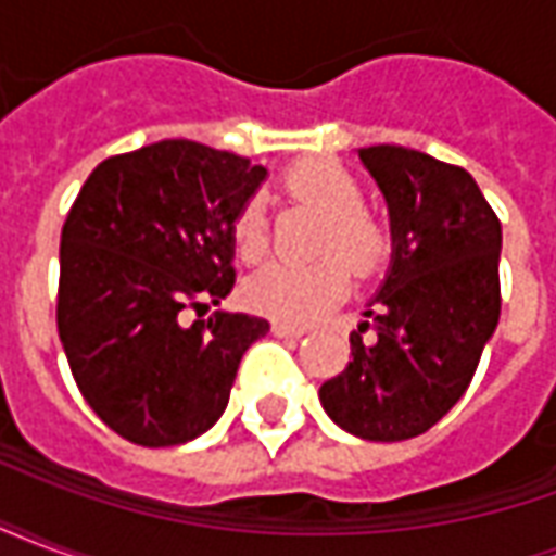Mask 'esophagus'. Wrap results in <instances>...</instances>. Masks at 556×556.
<instances>
[{
    "label": "esophagus",
    "instance_id": "34e87169",
    "mask_svg": "<svg viewBox=\"0 0 556 556\" xmlns=\"http://www.w3.org/2000/svg\"><path fill=\"white\" fill-rule=\"evenodd\" d=\"M274 337H282V339H298L306 333V327H298V325H286V321H274Z\"/></svg>",
    "mask_w": 556,
    "mask_h": 556
}]
</instances>
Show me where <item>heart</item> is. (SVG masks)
I'll use <instances>...</instances> for the list:
<instances>
[{
	"instance_id": "obj_1",
	"label": "heart",
	"mask_w": 556,
	"mask_h": 556,
	"mask_svg": "<svg viewBox=\"0 0 556 556\" xmlns=\"http://www.w3.org/2000/svg\"><path fill=\"white\" fill-rule=\"evenodd\" d=\"M282 190L325 214L315 243L318 253H339L357 274H369L381 265L390 250V231L361 205V181L342 163L330 157L301 160L282 175ZM231 243L243 262H258L265 255L267 219L258 199L238 207L231 219ZM344 263L337 255L315 258L309 265L270 262L243 282V301L258 315L306 325L345 298L351 270Z\"/></svg>"
}]
</instances>
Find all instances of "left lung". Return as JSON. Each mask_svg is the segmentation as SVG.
Masks as SVG:
<instances>
[{"instance_id":"obj_1","label":"left lung","mask_w":556,"mask_h":556,"mask_svg":"<svg viewBox=\"0 0 556 556\" xmlns=\"http://www.w3.org/2000/svg\"><path fill=\"white\" fill-rule=\"evenodd\" d=\"M384 193L390 267L351 333L354 361L318 399L363 441H408L465 396L501 318V219L458 166L402 146L357 148ZM374 330L366 340L362 333Z\"/></svg>"}]
</instances>
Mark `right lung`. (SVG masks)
Masks as SVG:
<instances>
[{
	"mask_svg": "<svg viewBox=\"0 0 556 556\" xmlns=\"http://www.w3.org/2000/svg\"><path fill=\"white\" fill-rule=\"evenodd\" d=\"M267 178L247 157L163 139L103 160L83 184L59 250V339L91 410L139 446L205 434L229 405L265 318L219 306L235 286L231 219Z\"/></svg>",
	"mask_w": 556,
	"mask_h": 556,
	"instance_id": "right-lung-1",
	"label": "right lung"
}]
</instances>
